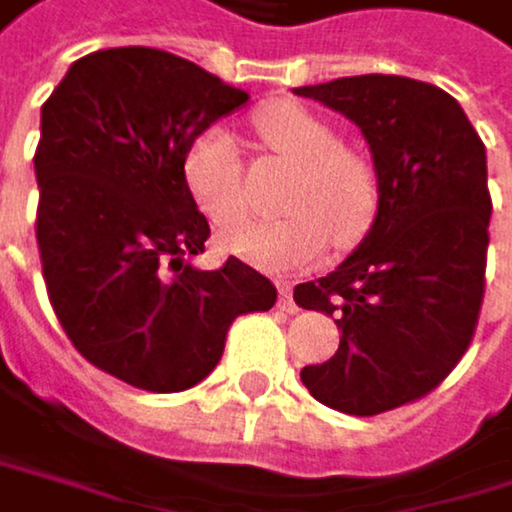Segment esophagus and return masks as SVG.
I'll return each mask as SVG.
<instances>
[{
    "instance_id": "1",
    "label": "esophagus",
    "mask_w": 512,
    "mask_h": 512,
    "mask_svg": "<svg viewBox=\"0 0 512 512\" xmlns=\"http://www.w3.org/2000/svg\"><path fill=\"white\" fill-rule=\"evenodd\" d=\"M276 285H279V310L282 313H298V304H294V298H291V282L279 279Z\"/></svg>"
}]
</instances>
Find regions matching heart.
<instances>
[{
    "instance_id": "heart-1",
    "label": "heart",
    "mask_w": 512,
    "mask_h": 512,
    "mask_svg": "<svg viewBox=\"0 0 512 512\" xmlns=\"http://www.w3.org/2000/svg\"><path fill=\"white\" fill-rule=\"evenodd\" d=\"M254 125L276 153L298 165V174L282 196L285 218L230 230L221 239L224 248L264 270H298L316 264L331 239L353 245L378 208L375 165L344 147L328 119L294 101L261 107ZM184 181L211 224L233 227L248 214L242 159L227 128L211 125L193 137L184 156Z\"/></svg>"
}]
</instances>
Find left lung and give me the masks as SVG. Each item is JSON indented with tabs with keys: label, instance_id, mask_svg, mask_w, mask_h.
<instances>
[{
	"label": "left lung",
	"instance_id": "obj_1",
	"mask_svg": "<svg viewBox=\"0 0 512 512\" xmlns=\"http://www.w3.org/2000/svg\"><path fill=\"white\" fill-rule=\"evenodd\" d=\"M359 125L378 174V214L338 270L294 288L341 328L304 387L344 415L427 396L467 353L488 251L485 144L448 91L405 76H344L294 88Z\"/></svg>",
	"mask_w": 512,
	"mask_h": 512
}]
</instances>
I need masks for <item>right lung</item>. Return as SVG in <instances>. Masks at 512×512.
Instances as JSON below:
<instances>
[{"instance_id":"add662e5","label":"right lung","mask_w":512,"mask_h":512,"mask_svg":"<svg viewBox=\"0 0 512 512\" xmlns=\"http://www.w3.org/2000/svg\"><path fill=\"white\" fill-rule=\"evenodd\" d=\"M245 101L178 54L131 45L79 57L42 104L33 162L48 298L73 347L131 387L199 384L233 319L276 304L273 282L239 258L190 264L211 230L184 156Z\"/></svg>"}]
</instances>
